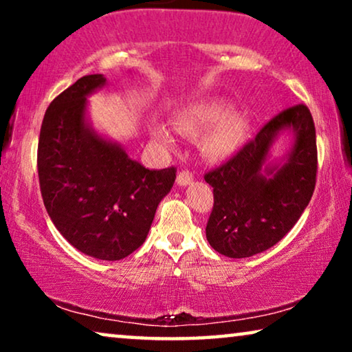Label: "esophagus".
<instances>
[{"instance_id": "esophagus-1", "label": "esophagus", "mask_w": 352, "mask_h": 352, "mask_svg": "<svg viewBox=\"0 0 352 352\" xmlns=\"http://www.w3.org/2000/svg\"><path fill=\"white\" fill-rule=\"evenodd\" d=\"M192 181H194V179H192V175H190L189 171H181L179 175H177V179H176L177 186H181V187L189 186Z\"/></svg>"}]
</instances>
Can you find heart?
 <instances>
[{"label":"heart","instance_id":"b5f03b06","mask_svg":"<svg viewBox=\"0 0 352 352\" xmlns=\"http://www.w3.org/2000/svg\"><path fill=\"white\" fill-rule=\"evenodd\" d=\"M248 115L232 112V104L224 99L205 100L190 105L177 122V129L187 134H199L212 128L201 138V152L210 160H226L237 153L247 141L250 133ZM152 136L165 147L175 146L171 131L162 124L152 128Z\"/></svg>","mask_w":352,"mask_h":352}]
</instances>
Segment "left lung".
<instances>
[{
	"mask_svg": "<svg viewBox=\"0 0 352 352\" xmlns=\"http://www.w3.org/2000/svg\"><path fill=\"white\" fill-rule=\"evenodd\" d=\"M285 131L292 134V146L280 161L271 162L273 142ZM316 173L314 120L300 104L274 117L230 160L206 173L214 195L206 240L228 258L266 252L290 232L306 210Z\"/></svg>",
	"mask_w": 352,
	"mask_h": 352,
	"instance_id": "obj_1",
	"label": "left lung"
}]
</instances>
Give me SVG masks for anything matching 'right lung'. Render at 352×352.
Wrapping results in <instances>:
<instances>
[{
    "label": "right lung",
    "instance_id": "right-lung-1",
    "mask_svg": "<svg viewBox=\"0 0 352 352\" xmlns=\"http://www.w3.org/2000/svg\"><path fill=\"white\" fill-rule=\"evenodd\" d=\"M107 83L81 76L47 107L38 141V177L46 211L78 252L118 261L146 240L176 168L148 170L93 128L88 96Z\"/></svg>",
    "mask_w": 352,
    "mask_h": 352
}]
</instances>
